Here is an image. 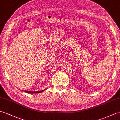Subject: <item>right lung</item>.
<instances>
[{"label":"right lung","instance_id":"add662e5","mask_svg":"<svg viewBox=\"0 0 120 120\" xmlns=\"http://www.w3.org/2000/svg\"><path fill=\"white\" fill-rule=\"evenodd\" d=\"M44 90H42V91H37V92H32V91H25L27 93H41L42 92H43Z\"/></svg>","mask_w":120,"mask_h":120}]
</instances>
